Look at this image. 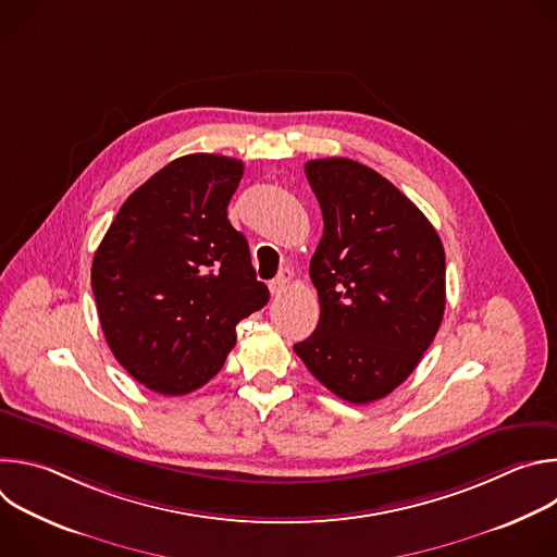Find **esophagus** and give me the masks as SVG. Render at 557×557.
Segmentation results:
<instances>
[{
	"instance_id": "34e87169",
	"label": "esophagus",
	"mask_w": 557,
	"mask_h": 557,
	"mask_svg": "<svg viewBox=\"0 0 557 557\" xmlns=\"http://www.w3.org/2000/svg\"><path fill=\"white\" fill-rule=\"evenodd\" d=\"M293 284V273L288 271V269H284L271 284H269V288H271V293L277 297V295H282V293H286L288 290V286Z\"/></svg>"
}]
</instances>
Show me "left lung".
<instances>
[{
    "mask_svg": "<svg viewBox=\"0 0 557 557\" xmlns=\"http://www.w3.org/2000/svg\"><path fill=\"white\" fill-rule=\"evenodd\" d=\"M324 235L310 260L320 324L295 344L312 376L348 404L401 385L445 312V251L421 209L350 158L306 163Z\"/></svg>",
    "mask_w": 557,
    "mask_h": 557,
    "instance_id": "left-lung-1",
    "label": "left lung"
}]
</instances>
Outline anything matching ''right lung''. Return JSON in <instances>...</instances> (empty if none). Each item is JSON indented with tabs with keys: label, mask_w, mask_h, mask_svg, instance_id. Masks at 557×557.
I'll return each mask as SVG.
<instances>
[{
	"label": "right lung",
	"mask_w": 557,
	"mask_h": 557,
	"mask_svg": "<svg viewBox=\"0 0 557 557\" xmlns=\"http://www.w3.org/2000/svg\"><path fill=\"white\" fill-rule=\"evenodd\" d=\"M245 165L176 158L119 209L92 260L106 342L145 387L181 396L213 379L235 326L269 301L247 237L226 218Z\"/></svg>",
	"instance_id": "obj_1"
}]
</instances>
